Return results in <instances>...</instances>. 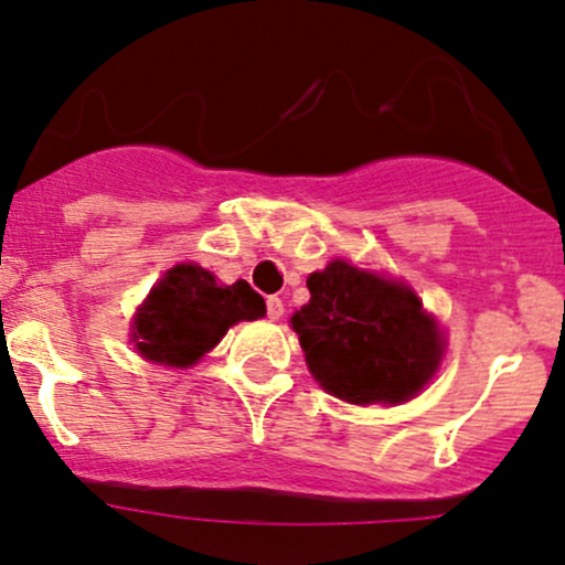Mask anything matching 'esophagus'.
Listing matches in <instances>:
<instances>
[{
	"label": "esophagus",
	"instance_id": "1",
	"mask_svg": "<svg viewBox=\"0 0 565 565\" xmlns=\"http://www.w3.org/2000/svg\"><path fill=\"white\" fill-rule=\"evenodd\" d=\"M266 310H268V318L270 320H278L284 316V302L278 297H268V302H266Z\"/></svg>",
	"mask_w": 565,
	"mask_h": 565
}]
</instances>
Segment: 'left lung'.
<instances>
[{
	"instance_id": "obj_1",
	"label": "left lung",
	"mask_w": 565,
	"mask_h": 565,
	"mask_svg": "<svg viewBox=\"0 0 565 565\" xmlns=\"http://www.w3.org/2000/svg\"><path fill=\"white\" fill-rule=\"evenodd\" d=\"M307 289L310 302L291 326L326 391L349 404H398L430 381L443 341L404 284L333 260L310 274Z\"/></svg>"
}]
</instances>
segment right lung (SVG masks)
Returning a JSON list of instances; mask_svg holds the SVG:
<instances>
[{
	"mask_svg": "<svg viewBox=\"0 0 565 565\" xmlns=\"http://www.w3.org/2000/svg\"><path fill=\"white\" fill-rule=\"evenodd\" d=\"M266 316V302L247 281L221 287L211 270L182 263L151 289L138 310L132 339L146 360L190 367L221 341L230 326Z\"/></svg>",
	"mask_w": 565,
	"mask_h": 565,
	"instance_id": "obj_1",
	"label": "right lung"
}]
</instances>
